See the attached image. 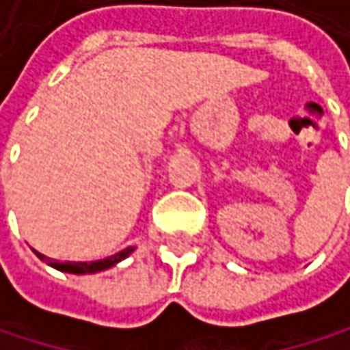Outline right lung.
<instances>
[{
    "label": "right lung",
    "mask_w": 350,
    "mask_h": 350,
    "mask_svg": "<svg viewBox=\"0 0 350 350\" xmlns=\"http://www.w3.org/2000/svg\"><path fill=\"white\" fill-rule=\"evenodd\" d=\"M135 251V247H127L111 257H105V259H97V261H48V265H52L54 269L58 271H64V273H77V275H85V273H97V271H103V269H109L113 265H117L119 261H123L125 257H129L131 253ZM38 253V251H36ZM38 257L42 259L44 255L38 253Z\"/></svg>",
    "instance_id": "1"
}]
</instances>
